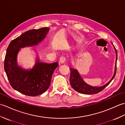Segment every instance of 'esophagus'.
<instances>
[{
	"label": "esophagus",
	"mask_w": 125,
	"mask_h": 125,
	"mask_svg": "<svg viewBox=\"0 0 125 125\" xmlns=\"http://www.w3.org/2000/svg\"><path fill=\"white\" fill-rule=\"evenodd\" d=\"M66 60H67V58H66L65 56H62L60 57V61L61 63H64L66 61Z\"/></svg>",
	"instance_id": "34e87169"
}]
</instances>
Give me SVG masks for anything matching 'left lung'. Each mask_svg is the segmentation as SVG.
I'll use <instances>...</instances> for the list:
<instances>
[{"instance_id": "left-lung-1", "label": "left lung", "mask_w": 125, "mask_h": 125, "mask_svg": "<svg viewBox=\"0 0 125 125\" xmlns=\"http://www.w3.org/2000/svg\"><path fill=\"white\" fill-rule=\"evenodd\" d=\"M113 46V44H112ZM114 48L116 51V62L117 61V51L115 49V46H113ZM116 62L115 63V73L112 77V78L111 79V80L108 82L107 83L105 84L104 85H103L102 86H92L90 85L86 84L85 82L81 76L79 75L78 71L75 69L73 68H70V85L72 86L73 88L75 90V91H77L79 93L83 94H96L99 93V92L102 91V90L105 89L108 84H109L113 80V79L115 78V76L116 72Z\"/></svg>"}]
</instances>
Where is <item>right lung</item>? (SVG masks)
I'll return each mask as SVG.
<instances>
[{
	"label": "right lung",
	"instance_id": "right-lung-1",
	"mask_svg": "<svg viewBox=\"0 0 125 125\" xmlns=\"http://www.w3.org/2000/svg\"><path fill=\"white\" fill-rule=\"evenodd\" d=\"M49 30L43 27L26 31L10 42L4 61V69L10 85L14 90L29 96H36L49 88L52 77L58 63L41 62L36 60L34 67L25 70L17 64L20 48L36 46L46 38Z\"/></svg>",
	"mask_w": 125,
	"mask_h": 125
}]
</instances>
